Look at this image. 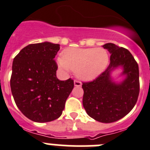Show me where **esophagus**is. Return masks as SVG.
<instances>
[{"instance_id":"1","label":"esophagus","mask_w":150,"mask_h":150,"mask_svg":"<svg viewBox=\"0 0 150 150\" xmlns=\"http://www.w3.org/2000/svg\"><path fill=\"white\" fill-rule=\"evenodd\" d=\"M74 86H81L82 83L80 81H79V80H77V79H75L74 80Z\"/></svg>"}]
</instances>
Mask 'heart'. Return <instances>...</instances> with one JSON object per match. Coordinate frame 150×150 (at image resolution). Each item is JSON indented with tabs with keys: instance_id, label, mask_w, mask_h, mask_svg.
Returning <instances> with one entry per match:
<instances>
[{
	"instance_id": "1",
	"label": "heart",
	"mask_w": 150,
	"mask_h": 150,
	"mask_svg": "<svg viewBox=\"0 0 150 150\" xmlns=\"http://www.w3.org/2000/svg\"><path fill=\"white\" fill-rule=\"evenodd\" d=\"M59 67L66 71H76L84 80L99 76L109 64V55L102 48H67L58 59Z\"/></svg>"
}]
</instances>
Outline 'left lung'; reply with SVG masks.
<instances>
[{"instance_id": "obj_1", "label": "left lung", "mask_w": 150, "mask_h": 150, "mask_svg": "<svg viewBox=\"0 0 150 150\" xmlns=\"http://www.w3.org/2000/svg\"><path fill=\"white\" fill-rule=\"evenodd\" d=\"M103 47L111 54L110 62L96 79L83 83V104L90 117L100 122L110 123L126 116L137 103L140 92L139 68L127 49L111 43ZM120 66L127 77L117 84L112 80L110 73Z\"/></svg>"}]
</instances>
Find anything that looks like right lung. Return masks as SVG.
Listing matches in <instances>:
<instances>
[{
  "mask_svg": "<svg viewBox=\"0 0 150 150\" xmlns=\"http://www.w3.org/2000/svg\"><path fill=\"white\" fill-rule=\"evenodd\" d=\"M60 45L29 44L14 58L10 88L19 110L29 120L47 122L62 115L74 86V80H59L55 57Z\"/></svg>",
  "mask_w": 150,
  "mask_h": 150,
  "instance_id": "add662e5",
  "label": "right lung"
}]
</instances>
